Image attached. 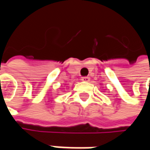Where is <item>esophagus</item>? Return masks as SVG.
<instances>
[{"mask_svg": "<svg viewBox=\"0 0 150 150\" xmlns=\"http://www.w3.org/2000/svg\"><path fill=\"white\" fill-rule=\"evenodd\" d=\"M83 82H89L90 78H88V77H83V78H82V79H81Z\"/></svg>", "mask_w": 150, "mask_h": 150, "instance_id": "esophagus-1", "label": "esophagus"}]
</instances>
